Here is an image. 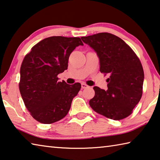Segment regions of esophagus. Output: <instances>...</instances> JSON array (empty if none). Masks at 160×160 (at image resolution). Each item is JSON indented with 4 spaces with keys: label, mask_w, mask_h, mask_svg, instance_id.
<instances>
[{
    "label": "esophagus",
    "mask_w": 160,
    "mask_h": 160,
    "mask_svg": "<svg viewBox=\"0 0 160 160\" xmlns=\"http://www.w3.org/2000/svg\"><path fill=\"white\" fill-rule=\"evenodd\" d=\"M81 87H82V89H86V88H89V86L87 85V84H85V83H82V84H81Z\"/></svg>",
    "instance_id": "obj_1"
}]
</instances>
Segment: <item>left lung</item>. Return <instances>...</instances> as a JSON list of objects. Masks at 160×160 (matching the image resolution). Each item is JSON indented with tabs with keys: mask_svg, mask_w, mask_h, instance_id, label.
<instances>
[{
	"mask_svg": "<svg viewBox=\"0 0 160 160\" xmlns=\"http://www.w3.org/2000/svg\"><path fill=\"white\" fill-rule=\"evenodd\" d=\"M81 39L97 52L100 71L109 75L106 91L94 87L95 95L89 106L112 120L128 117L143 94L144 72L138 57L124 40L111 33H99Z\"/></svg>",
	"mask_w": 160,
	"mask_h": 160,
	"instance_id": "obj_1",
	"label": "left lung"
}]
</instances>
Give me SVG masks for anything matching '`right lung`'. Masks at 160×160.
Wrapping results in <instances>:
<instances>
[{"mask_svg":"<svg viewBox=\"0 0 160 160\" xmlns=\"http://www.w3.org/2000/svg\"><path fill=\"white\" fill-rule=\"evenodd\" d=\"M79 45H83L80 38L49 37L34 45L23 60L20 94L31 116L39 122H56L68 114L81 85L59 82L57 75L68 68L69 56Z\"/></svg>","mask_w":160,"mask_h":160,"instance_id":"1","label":"right lung"}]
</instances>
